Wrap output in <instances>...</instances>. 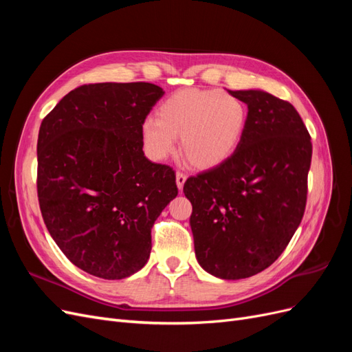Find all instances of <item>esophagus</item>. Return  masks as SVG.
<instances>
[{"mask_svg":"<svg viewBox=\"0 0 352 352\" xmlns=\"http://www.w3.org/2000/svg\"><path fill=\"white\" fill-rule=\"evenodd\" d=\"M186 180V175L184 172H177L176 173V184H177V188L182 189L184 188V184Z\"/></svg>","mask_w":352,"mask_h":352,"instance_id":"34e87169","label":"esophagus"}]
</instances>
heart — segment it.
I'll return each instance as SVG.
<instances>
[{
  "instance_id": "1",
  "label": "heart",
  "mask_w": 352,
  "mask_h": 352,
  "mask_svg": "<svg viewBox=\"0 0 352 352\" xmlns=\"http://www.w3.org/2000/svg\"><path fill=\"white\" fill-rule=\"evenodd\" d=\"M248 110L238 97L220 89H182L163 101L157 119L148 117L141 132L146 153L163 160L180 150L198 168L221 164L235 153L247 127Z\"/></svg>"
}]
</instances>
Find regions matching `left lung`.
<instances>
[{"instance_id":"8db88e82","label":"left lung","mask_w":352,"mask_h":352,"mask_svg":"<svg viewBox=\"0 0 352 352\" xmlns=\"http://www.w3.org/2000/svg\"><path fill=\"white\" fill-rule=\"evenodd\" d=\"M229 94L248 105L242 141L226 162L188 177L184 192L199 265L235 280L272 265L300 226L313 145L291 102L264 91Z\"/></svg>"}]
</instances>
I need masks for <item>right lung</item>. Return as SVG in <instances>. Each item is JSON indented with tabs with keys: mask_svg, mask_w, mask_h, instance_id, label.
<instances>
[{
	"mask_svg": "<svg viewBox=\"0 0 352 352\" xmlns=\"http://www.w3.org/2000/svg\"><path fill=\"white\" fill-rule=\"evenodd\" d=\"M163 94L148 82L82 85L41 123L42 219L63 254L97 278L144 267L154 221L177 195L175 170L142 151V122Z\"/></svg>",
	"mask_w": 352,
	"mask_h": 352,
	"instance_id": "1",
	"label": "right lung"
}]
</instances>
